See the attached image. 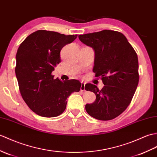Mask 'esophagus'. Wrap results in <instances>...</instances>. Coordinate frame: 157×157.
I'll use <instances>...</instances> for the list:
<instances>
[{"mask_svg": "<svg viewBox=\"0 0 157 157\" xmlns=\"http://www.w3.org/2000/svg\"><path fill=\"white\" fill-rule=\"evenodd\" d=\"M80 90L82 91V92H84L85 91V83L82 82V85H81V87H80Z\"/></svg>", "mask_w": 157, "mask_h": 157, "instance_id": "34e87169", "label": "esophagus"}]
</instances>
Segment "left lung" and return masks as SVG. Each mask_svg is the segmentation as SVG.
Listing matches in <instances>:
<instances>
[{
  "label": "left lung",
  "mask_w": 157,
  "mask_h": 157,
  "mask_svg": "<svg viewBox=\"0 0 157 157\" xmlns=\"http://www.w3.org/2000/svg\"><path fill=\"white\" fill-rule=\"evenodd\" d=\"M78 37L94 49L93 71L104 84L101 90L92 83L85 86L86 90L96 96L94 102L86 105V110L98 120L114 119L128 106L138 86L137 54L125 36L118 31L103 30Z\"/></svg>",
  "instance_id": "obj_1"
}]
</instances>
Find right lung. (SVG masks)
Instances as JSON below:
<instances>
[{"mask_svg": "<svg viewBox=\"0 0 157 157\" xmlns=\"http://www.w3.org/2000/svg\"><path fill=\"white\" fill-rule=\"evenodd\" d=\"M78 35L39 30L21 43L16 55L15 74L22 98L31 110L43 117H56L66 108L67 99L79 92L81 83L61 82L52 75L61 62L60 52Z\"/></svg>", "mask_w": 157, "mask_h": 157, "instance_id": "obj_1", "label": "right lung"}]
</instances>
